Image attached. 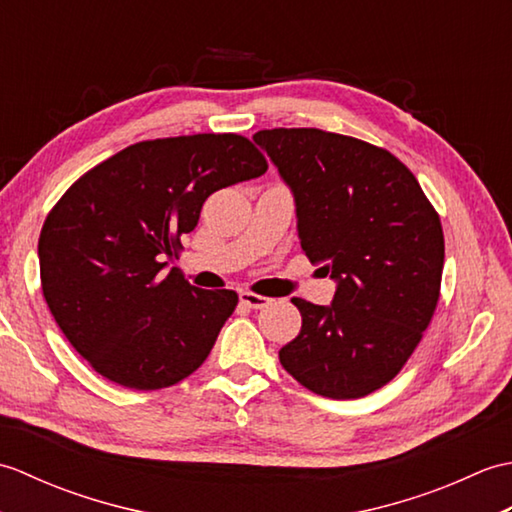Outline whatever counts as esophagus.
I'll list each match as a JSON object with an SVG mask.
<instances>
[{
    "mask_svg": "<svg viewBox=\"0 0 512 512\" xmlns=\"http://www.w3.org/2000/svg\"><path fill=\"white\" fill-rule=\"evenodd\" d=\"M239 301H242L246 308H253V310H262V308H266L268 303H270V299H268V297L255 295V292H248V290H242V292H239Z\"/></svg>",
    "mask_w": 512,
    "mask_h": 512,
    "instance_id": "1",
    "label": "esophagus"
}]
</instances>
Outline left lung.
I'll return each mask as SVG.
<instances>
[{"instance_id": "1", "label": "left lung", "mask_w": 512, "mask_h": 512, "mask_svg": "<svg viewBox=\"0 0 512 512\" xmlns=\"http://www.w3.org/2000/svg\"><path fill=\"white\" fill-rule=\"evenodd\" d=\"M253 140L295 193L301 250L339 281L332 306L292 299L303 323L279 361L319 396L372 394L405 367L438 308L440 215L383 147L314 127Z\"/></svg>"}]
</instances>
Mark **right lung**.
Listing matches in <instances>:
<instances>
[{"label":"right lung","instance_id":"1","mask_svg":"<svg viewBox=\"0 0 512 512\" xmlns=\"http://www.w3.org/2000/svg\"><path fill=\"white\" fill-rule=\"evenodd\" d=\"M246 136L143 140L85 171L39 235L41 290L65 339L94 372L154 391L191 376L237 306L200 290L162 255L182 248L211 193L266 173Z\"/></svg>","mask_w":512,"mask_h":512}]
</instances>
